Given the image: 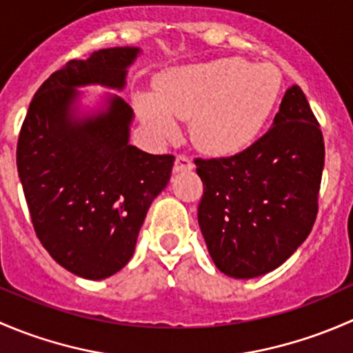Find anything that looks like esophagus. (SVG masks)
Returning <instances> with one entry per match:
<instances>
[{
	"label": "esophagus",
	"mask_w": 353,
	"mask_h": 353,
	"mask_svg": "<svg viewBox=\"0 0 353 353\" xmlns=\"http://www.w3.org/2000/svg\"><path fill=\"white\" fill-rule=\"evenodd\" d=\"M193 162H191L190 157L186 155H177L176 162H174V170L176 172H183V170H191L193 169Z\"/></svg>",
	"instance_id": "obj_1"
}]
</instances>
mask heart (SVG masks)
<instances>
[{"label":"heart","mask_w":353,"mask_h":353,"mask_svg":"<svg viewBox=\"0 0 353 353\" xmlns=\"http://www.w3.org/2000/svg\"><path fill=\"white\" fill-rule=\"evenodd\" d=\"M282 77L272 65L220 58L165 71L137 110L159 140L177 134V117L193 116L191 137L206 154L227 155L251 143L279 101Z\"/></svg>","instance_id":"b5f03b06"}]
</instances>
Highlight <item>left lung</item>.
Masks as SVG:
<instances>
[{
	"instance_id": "1",
	"label": "left lung",
	"mask_w": 353,
	"mask_h": 353,
	"mask_svg": "<svg viewBox=\"0 0 353 353\" xmlns=\"http://www.w3.org/2000/svg\"><path fill=\"white\" fill-rule=\"evenodd\" d=\"M198 223L216 268L254 279L307 239L325 167V141L304 92L287 88L272 128L241 154L196 159Z\"/></svg>"
}]
</instances>
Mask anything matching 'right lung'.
Segmentation results:
<instances>
[{
    "instance_id": "add662e5",
    "label": "right lung",
    "mask_w": 353,
    "mask_h": 353,
    "mask_svg": "<svg viewBox=\"0 0 353 353\" xmlns=\"http://www.w3.org/2000/svg\"><path fill=\"white\" fill-rule=\"evenodd\" d=\"M140 48H109L73 59L41 85L28 105L17 169L35 234L56 263L102 280L130 261L152 201L167 186L172 155L130 145L133 109L116 94L81 112L78 90L121 92Z\"/></svg>"
}]
</instances>
